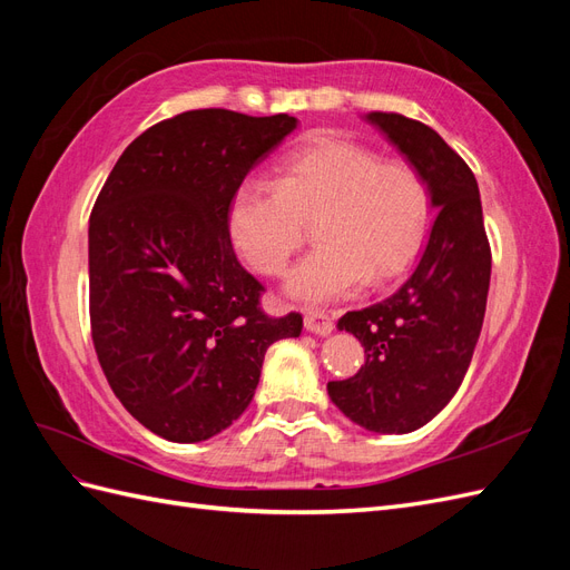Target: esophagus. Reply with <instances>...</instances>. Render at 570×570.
<instances>
[{
    "mask_svg": "<svg viewBox=\"0 0 570 570\" xmlns=\"http://www.w3.org/2000/svg\"><path fill=\"white\" fill-rule=\"evenodd\" d=\"M304 327L318 337H327L333 333V321L325 312H308L304 318Z\"/></svg>",
    "mask_w": 570,
    "mask_h": 570,
    "instance_id": "34e87169",
    "label": "esophagus"
}]
</instances>
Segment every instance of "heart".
<instances>
[{
	"instance_id": "1",
	"label": "heart",
	"mask_w": 570,
	"mask_h": 570,
	"mask_svg": "<svg viewBox=\"0 0 570 570\" xmlns=\"http://www.w3.org/2000/svg\"><path fill=\"white\" fill-rule=\"evenodd\" d=\"M433 216L425 178L350 140L308 142L283 159L275 183L245 180L228 206V235L245 262L281 275L316 220V247L285 281L292 299L352 297L368 275L387 281L416 258Z\"/></svg>"
}]
</instances>
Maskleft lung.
Instances as JSON below:
<instances>
[{"label":"left lung","mask_w":570,"mask_h":570,"mask_svg":"<svg viewBox=\"0 0 570 570\" xmlns=\"http://www.w3.org/2000/svg\"><path fill=\"white\" fill-rule=\"evenodd\" d=\"M364 118L425 178L438 216L409 281L337 321L366 361L347 381L327 383V394L371 433L404 435L433 421L463 383L485 318L492 256L480 189L459 154L421 120L385 111Z\"/></svg>","instance_id":"1"}]
</instances>
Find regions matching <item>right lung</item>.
<instances>
[{"instance_id": "add662e5", "label": "right lung", "mask_w": 570, "mask_h": 570, "mask_svg": "<svg viewBox=\"0 0 570 570\" xmlns=\"http://www.w3.org/2000/svg\"><path fill=\"white\" fill-rule=\"evenodd\" d=\"M299 120L197 109L120 154L90 216V323L114 394L154 435L204 442L243 416L273 342L302 316L258 308L228 206Z\"/></svg>"}]
</instances>
